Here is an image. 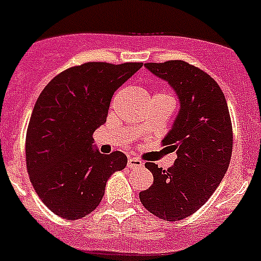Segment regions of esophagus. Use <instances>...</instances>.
Returning a JSON list of instances; mask_svg holds the SVG:
<instances>
[{"mask_svg": "<svg viewBox=\"0 0 261 261\" xmlns=\"http://www.w3.org/2000/svg\"><path fill=\"white\" fill-rule=\"evenodd\" d=\"M127 166L130 168L142 167V166H143V162H142L141 159H138V158L128 156V159H127Z\"/></svg>", "mask_w": 261, "mask_h": 261, "instance_id": "1", "label": "esophagus"}]
</instances>
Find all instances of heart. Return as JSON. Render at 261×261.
Segmentation results:
<instances>
[{"mask_svg": "<svg viewBox=\"0 0 261 261\" xmlns=\"http://www.w3.org/2000/svg\"><path fill=\"white\" fill-rule=\"evenodd\" d=\"M154 97H166V98H172V97H170V95H168V94H164V93H158V94H155Z\"/></svg>", "mask_w": 261, "mask_h": 261, "instance_id": "obj_1", "label": "heart"}]
</instances>
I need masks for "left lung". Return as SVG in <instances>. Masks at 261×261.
<instances>
[{
	"instance_id": "left-lung-1",
	"label": "left lung",
	"mask_w": 261,
	"mask_h": 261,
	"mask_svg": "<svg viewBox=\"0 0 261 261\" xmlns=\"http://www.w3.org/2000/svg\"><path fill=\"white\" fill-rule=\"evenodd\" d=\"M144 66L171 85L180 110L163 139V146H171L178 158L168 170L151 162L144 164L154 181L139 192V199L159 219L178 222L205 204L228 170L233 144L231 117L222 89L199 67L179 60Z\"/></svg>"
}]
</instances>
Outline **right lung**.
Masks as SVG:
<instances>
[{
    "label": "right lung",
    "instance_id": "1",
    "mask_svg": "<svg viewBox=\"0 0 261 261\" xmlns=\"http://www.w3.org/2000/svg\"><path fill=\"white\" fill-rule=\"evenodd\" d=\"M143 66L86 62L60 73L39 94L26 131V168L39 199L67 220L97 208L111 175L126 167L120 151H93L113 94Z\"/></svg>",
    "mask_w": 261,
    "mask_h": 261
}]
</instances>
